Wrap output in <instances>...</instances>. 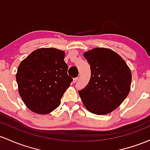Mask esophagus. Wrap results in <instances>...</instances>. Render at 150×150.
<instances>
[{"mask_svg":"<svg viewBox=\"0 0 150 150\" xmlns=\"http://www.w3.org/2000/svg\"><path fill=\"white\" fill-rule=\"evenodd\" d=\"M78 79H79L78 77H76V78H74V80H73V82H74V83H76V82L78 81Z\"/></svg>","mask_w":150,"mask_h":150,"instance_id":"esophagus-1","label":"esophagus"}]
</instances>
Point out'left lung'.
Instances as JSON below:
<instances>
[{"label": "left lung", "mask_w": 150, "mask_h": 150, "mask_svg": "<svg viewBox=\"0 0 150 150\" xmlns=\"http://www.w3.org/2000/svg\"><path fill=\"white\" fill-rule=\"evenodd\" d=\"M83 57L90 64L91 74L88 85L79 91L82 103L92 113H110L128 95L131 71L123 59L110 49H93Z\"/></svg>", "instance_id": "1"}]
</instances>
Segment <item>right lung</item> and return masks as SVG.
<instances>
[{"label": "right lung", "mask_w": 150, "mask_h": 150, "mask_svg": "<svg viewBox=\"0 0 150 150\" xmlns=\"http://www.w3.org/2000/svg\"><path fill=\"white\" fill-rule=\"evenodd\" d=\"M65 53L55 48L35 50L21 62L16 74L18 92L25 105L38 114L57 108L73 79L67 74Z\"/></svg>", "instance_id": "obj_1"}]
</instances>
